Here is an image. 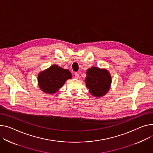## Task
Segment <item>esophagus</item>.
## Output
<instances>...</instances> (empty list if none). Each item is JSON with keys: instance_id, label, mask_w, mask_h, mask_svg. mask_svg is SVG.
I'll use <instances>...</instances> for the list:
<instances>
[{"instance_id": "esophagus-1", "label": "esophagus", "mask_w": 153, "mask_h": 153, "mask_svg": "<svg viewBox=\"0 0 153 153\" xmlns=\"http://www.w3.org/2000/svg\"><path fill=\"white\" fill-rule=\"evenodd\" d=\"M74 76H75V78L76 79H78L79 78V74L77 73H76L75 74H74Z\"/></svg>"}]
</instances>
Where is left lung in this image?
Wrapping results in <instances>:
<instances>
[{
    "instance_id": "left-lung-1",
    "label": "left lung",
    "mask_w": 153,
    "mask_h": 153,
    "mask_svg": "<svg viewBox=\"0 0 153 153\" xmlns=\"http://www.w3.org/2000/svg\"><path fill=\"white\" fill-rule=\"evenodd\" d=\"M86 75L85 82L91 95L100 98L108 92L112 78L108 69L93 66L87 70Z\"/></svg>"
}]
</instances>
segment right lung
<instances>
[{
	"label": "right lung",
	"mask_w": 153,
	"mask_h": 153,
	"mask_svg": "<svg viewBox=\"0 0 153 153\" xmlns=\"http://www.w3.org/2000/svg\"><path fill=\"white\" fill-rule=\"evenodd\" d=\"M71 78L72 74L68 69L53 65L39 73L38 85L44 92L53 94L63 87L68 79Z\"/></svg>",
	"instance_id": "right-lung-1"
}]
</instances>
